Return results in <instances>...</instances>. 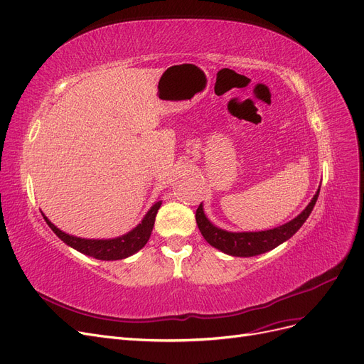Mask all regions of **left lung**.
<instances>
[{"label":"left lung","instance_id":"obj_1","mask_svg":"<svg viewBox=\"0 0 364 364\" xmlns=\"http://www.w3.org/2000/svg\"><path fill=\"white\" fill-rule=\"evenodd\" d=\"M318 194H319V190L315 193L309 205L304 208L303 212L297 215L294 220L272 230L242 231V232L223 230L220 227L213 225L208 220L205 210H203V205H200L196 212V221L203 237H205L206 242L212 245L213 248L232 257H255L259 254H264L267 251H272L273 248H276V246H279L289 237H293L299 231V228L304 224V221L309 218L315 203L318 200Z\"/></svg>","mask_w":364,"mask_h":364}]
</instances>
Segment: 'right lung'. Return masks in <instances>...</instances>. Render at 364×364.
<instances>
[{"label": "right lung", "mask_w": 364, "mask_h": 364, "mask_svg": "<svg viewBox=\"0 0 364 364\" xmlns=\"http://www.w3.org/2000/svg\"><path fill=\"white\" fill-rule=\"evenodd\" d=\"M161 203H163L161 200L156 201L155 205L148 210V213L144 215L141 223L137 227H134L132 231H128L127 235L113 237V239H82L77 236H71L68 232H64L63 230L53 225L45 216V213L41 212V215L45 218V221L52 228L55 235L65 245L71 246L73 250H76L85 255H90L97 259L113 261V259H122L136 254L148 243L154 224H155V216L158 209L161 208Z\"/></svg>", "instance_id": "right-lung-1"}]
</instances>
